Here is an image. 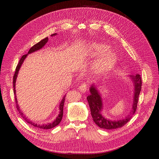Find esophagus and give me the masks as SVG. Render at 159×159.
I'll use <instances>...</instances> for the list:
<instances>
[{"instance_id": "1", "label": "esophagus", "mask_w": 159, "mask_h": 159, "mask_svg": "<svg viewBox=\"0 0 159 159\" xmlns=\"http://www.w3.org/2000/svg\"><path fill=\"white\" fill-rule=\"evenodd\" d=\"M87 87H88V83L86 82H83L82 84H81V85L79 86V90L82 92H85L87 89Z\"/></svg>"}]
</instances>
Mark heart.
<instances>
[{
	"instance_id": "1",
	"label": "heart",
	"mask_w": 159,
	"mask_h": 159,
	"mask_svg": "<svg viewBox=\"0 0 159 159\" xmlns=\"http://www.w3.org/2000/svg\"><path fill=\"white\" fill-rule=\"evenodd\" d=\"M105 46L93 44L91 46V53L97 55L102 53L93 64V68L97 73H104L111 69L116 61V55L110 51H105Z\"/></svg>"
}]
</instances>
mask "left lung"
I'll return each instance as SVG.
<instances>
[{"label": "left lung", "instance_id": "1", "mask_svg": "<svg viewBox=\"0 0 159 159\" xmlns=\"http://www.w3.org/2000/svg\"><path fill=\"white\" fill-rule=\"evenodd\" d=\"M131 78L134 81L135 84L134 101H133V110L131 111V114L129 115L126 119L118 121L107 120L101 115V112L102 108L101 97L95 87L93 85L91 86L90 88V94L88 96L87 100L89 105L91 114L92 116L93 120L98 127L106 129H113L121 128L128 122L131 120L133 115L135 114L137 110L139 97L141 91V86L143 84V82H142L141 76L139 74H136L135 76H131Z\"/></svg>", "mask_w": 159, "mask_h": 159}]
</instances>
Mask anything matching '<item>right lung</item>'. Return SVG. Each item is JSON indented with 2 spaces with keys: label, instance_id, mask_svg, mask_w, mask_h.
<instances>
[{
  "label": "right lung",
  "instance_id": "right-lung-1",
  "mask_svg": "<svg viewBox=\"0 0 159 159\" xmlns=\"http://www.w3.org/2000/svg\"><path fill=\"white\" fill-rule=\"evenodd\" d=\"M56 33H54V34L52 35V36H53V35H55ZM48 37H46L44 39H43L42 40H40L39 43H37L36 44H35L34 46H33L29 50L28 52V53H31L32 52H34L35 51H37V50H39L40 49H41L42 48H43L48 42ZM28 54H26V55H24L20 59L19 62V64H17V66H16V70H15V74H14V76H13V92H14V94H15V104H16V109H17L19 114L21 115V116L22 117V119L26 121V122H28V124H31V126H34V127H36L37 128H40V129H52L54 127H55L56 126H57V125L59 124L62 120V116H63V108H64V101H65V97L66 96H64V97L62 98V101L61 102V104H60V113L59 114H58V116L56 118V119L52 123H49V124H37L34 122H33L32 121L30 120L26 116H25L23 113L20 111V108H19V106L17 104V101H16V95H15V82H16V77H17V75H18V72L19 71V69L20 68V66L22 64V62H24V59L26 58V57H27Z\"/></svg>",
  "mask_w": 159,
  "mask_h": 159
}]
</instances>
